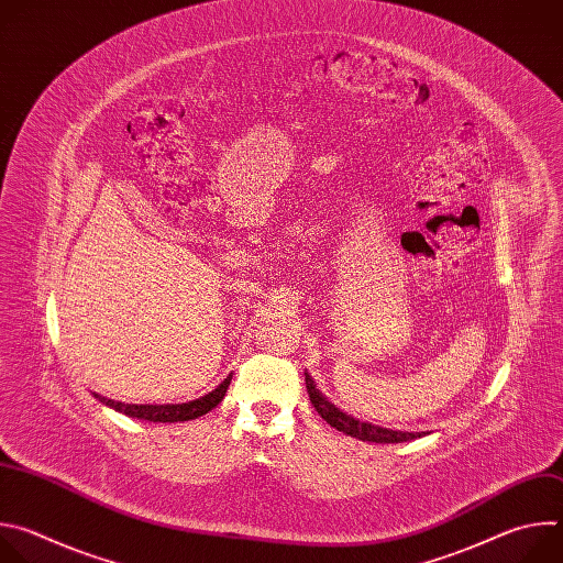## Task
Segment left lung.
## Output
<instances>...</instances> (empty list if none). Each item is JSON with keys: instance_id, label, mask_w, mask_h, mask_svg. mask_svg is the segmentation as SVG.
I'll return each instance as SVG.
<instances>
[{"instance_id": "obj_1", "label": "left lung", "mask_w": 563, "mask_h": 563, "mask_svg": "<svg viewBox=\"0 0 563 563\" xmlns=\"http://www.w3.org/2000/svg\"><path fill=\"white\" fill-rule=\"evenodd\" d=\"M305 385L309 391V400L311 406L316 408V412L323 417L332 428L356 437L361 441H372V443H404V441H412L417 437H423L421 432H396V430H385V428H376L372 423H361L347 415H343L339 408H334L330 400L320 394L311 380V376L305 372Z\"/></svg>"}]
</instances>
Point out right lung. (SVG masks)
Returning a JSON list of instances; mask_svg holds the SVG:
<instances>
[{
    "instance_id": "add662e5",
    "label": "right lung",
    "mask_w": 563,
    "mask_h": 563,
    "mask_svg": "<svg viewBox=\"0 0 563 563\" xmlns=\"http://www.w3.org/2000/svg\"><path fill=\"white\" fill-rule=\"evenodd\" d=\"M229 383H231V376H227L207 396H200L196 400H189V404H178V406H129V404L124 406V404H118V400L100 396V394H96V398H100L104 406H109L118 412H124L126 417H135V419L153 421V423H178V421H191V419H198V417L211 412L224 398Z\"/></svg>"
}]
</instances>
